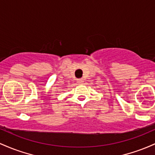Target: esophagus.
<instances>
[{
    "instance_id": "34e87169",
    "label": "esophagus",
    "mask_w": 155,
    "mask_h": 155,
    "mask_svg": "<svg viewBox=\"0 0 155 155\" xmlns=\"http://www.w3.org/2000/svg\"><path fill=\"white\" fill-rule=\"evenodd\" d=\"M77 82L79 83V84H82L83 83V79H78L77 81Z\"/></svg>"
}]
</instances>
